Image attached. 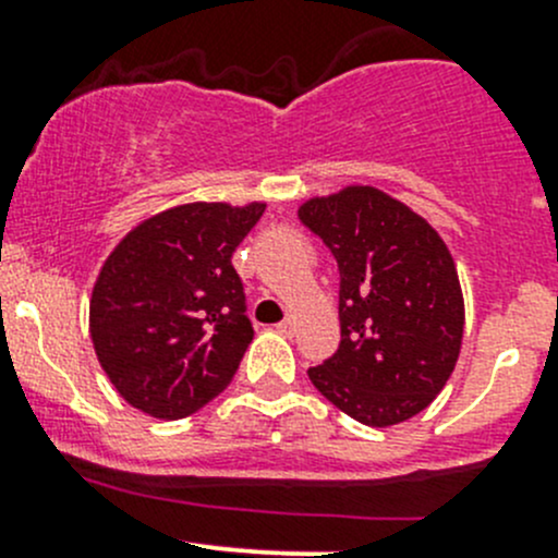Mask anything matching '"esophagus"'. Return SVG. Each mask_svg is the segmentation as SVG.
Masks as SVG:
<instances>
[{
    "label": "esophagus",
    "instance_id": "esophagus-1",
    "mask_svg": "<svg viewBox=\"0 0 558 558\" xmlns=\"http://www.w3.org/2000/svg\"><path fill=\"white\" fill-rule=\"evenodd\" d=\"M275 329H278L280 335H283V337H291V335H294V329H296V326H294V318H286V320H280V324L275 326Z\"/></svg>",
    "mask_w": 558,
    "mask_h": 558
}]
</instances>
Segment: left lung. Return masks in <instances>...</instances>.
Wrapping results in <instances>:
<instances>
[{
  "label": "left lung",
  "mask_w": 558,
  "mask_h": 558,
  "mask_svg": "<svg viewBox=\"0 0 558 558\" xmlns=\"http://www.w3.org/2000/svg\"><path fill=\"white\" fill-rule=\"evenodd\" d=\"M300 218L340 267V348L313 386L367 426L429 408L464 337V296L448 245L426 218L375 185L302 202Z\"/></svg>",
  "instance_id": "8db88e82"
}]
</instances>
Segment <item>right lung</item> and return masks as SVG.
<instances>
[{"label": "right lung", "mask_w": 558, "mask_h": 558, "mask_svg": "<svg viewBox=\"0 0 558 558\" xmlns=\"http://www.w3.org/2000/svg\"><path fill=\"white\" fill-rule=\"evenodd\" d=\"M264 202H189L112 247L88 305L99 364L132 408L185 418L232 384L253 326L232 253Z\"/></svg>", "instance_id": "add662e5"}]
</instances>
